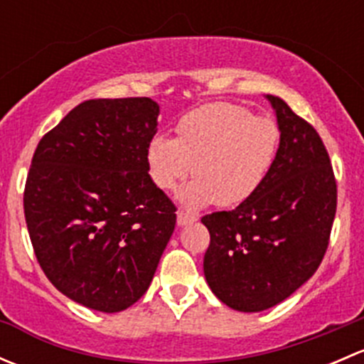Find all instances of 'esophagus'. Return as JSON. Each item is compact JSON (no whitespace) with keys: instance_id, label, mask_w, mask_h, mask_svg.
<instances>
[{"instance_id":"obj_1","label":"esophagus","mask_w":364,"mask_h":364,"mask_svg":"<svg viewBox=\"0 0 364 364\" xmlns=\"http://www.w3.org/2000/svg\"><path fill=\"white\" fill-rule=\"evenodd\" d=\"M197 220V216L190 215V213L183 211V209H179L178 211V225L183 227V225H188V223H193Z\"/></svg>"}]
</instances>
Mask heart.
<instances>
[{
	"label": "heart",
	"mask_w": 364,
	"mask_h": 364,
	"mask_svg": "<svg viewBox=\"0 0 364 364\" xmlns=\"http://www.w3.org/2000/svg\"><path fill=\"white\" fill-rule=\"evenodd\" d=\"M178 139L155 135L148 171L160 190H172L192 172L179 199L190 208L236 205L262 186L277 160L280 128L271 117L216 102L190 111L178 123Z\"/></svg>",
	"instance_id": "heart-1"
}]
</instances>
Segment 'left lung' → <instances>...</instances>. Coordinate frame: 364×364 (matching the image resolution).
<instances>
[{"mask_svg":"<svg viewBox=\"0 0 364 364\" xmlns=\"http://www.w3.org/2000/svg\"><path fill=\"white\" fill-rule=\"evenodd\" d=\"M280 148L266 181L232 211L203 216L209 230L204 277L237 311H262L287 299L321 266L336 213V181L322 139L282 98Z\"/></svg>","mask_w":364,"mask_h":364,"instance_id":"1","label":"left lung"}]
</instances>
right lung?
<instances>
[{"label": "right lung", "instance_id": "obj_1", "mask_svg": "<svg viewBox=\"0 0 364 364\" xmlns=\"http://www.w3.org/2000/svg\"><path fill=\"white\" fill-rule=\"evenodd\" d=\"M159 114L146 97L86 100L33 155V250L50 284L91 310L116 314L141 299L174 232L176 205L148 172Z\"/></svg>", "mask_w": 364, "mask_h": 364}]
</instances>
